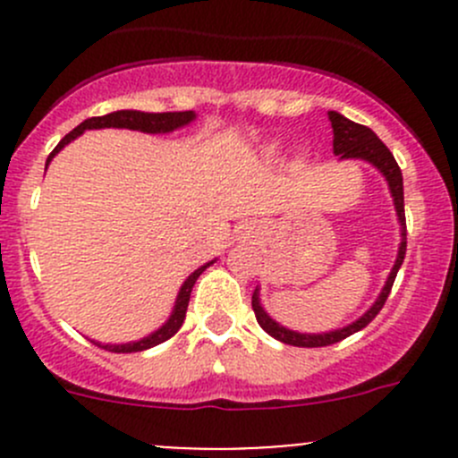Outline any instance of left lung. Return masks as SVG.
Wrapping results in <instances>:
<instances>
[{
  "instance_id": "left-lung-1",
  "label": "left lung",
  "mask_w": 458,
  "mask_h": 458,
  "mask_svg": "<svg viewBox=\"0 0 458 458\" xmlns=\"http://www.w3.org/2000/svg\"><path fill=\"white\" fill-rule=\"evenodd\" d=\"M327 117H330L332 135H335L332 137V148H335V155H339L341 159L370 161L372 165H377V168L381 170L383 177L387 179V183H390V192H392V197H394L396 215H399L401 225H403V230H401V237L403 239H401L399 257H396L394 267H392L390 276H387L386 288H383V293L378 294V299L374 301V306L366 312V315L359 318V321H354L352 326L341 327V330L326 332V335H301V332L285 330L284 326L275 323L270 317L266 315V312H263L261 303H259V294L257 293L252 294V310H255L259 326H261L267 335L275 336L276 341H281V344L297 345V348H323V345L339 344V341H344L345 336L363 330V327H366L368 323H370L372 318L381 312V308L386 306L387 294H390L392 285H394L396 272H399L401 263H403V259H405V246H408V234H405V210H403V174H401V168H399V164H396L394 155L387 150L386 143L378 140V137L374 135L368 126L350 122V119H345L344 114L335 113V110H330V113H327Z\"/></svg>"
}]
</instances>
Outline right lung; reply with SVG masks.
I'll return each mask as SVG.
<instances>
[{
  "label": "right lung",
  "mask_w": 458,
  "mask_h": 458,
  "mask_svg": "<svg viewBox=\"0 0 458 458\" xmlns=\"http://www.w3.org/2000/svg\"><path fill=\"white\" fill-rule=\"evenodd\" d=\"M192 119H195V113H192V110H186V113H140V110H117V113L104 114V117H90L86 119V122H81L75 131L68 132V135L57 143V148L48 155V161L53 159V157L66 146V143H71L75 137H80L84 131H90V128H128V131H141V132H170L179 126H186V123L192 122ZM210 263L201 266L199 270H195L186 281H183L182 290H179L177 303H174L173 315H170L168 321H165V326H161L155 335L146 336V339L141 341H135V344H123V345L97 344V345L104 350H110V352H141V350H148L152 348V345L164 344V341H168L170 336H174V332L182 327L183 318H186L192 285H195V281L199 279V275L208 266H210Z\"/></svg>",
  "instance_id": "add662e5"
}]
</instances>
